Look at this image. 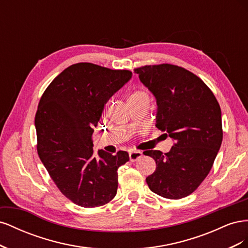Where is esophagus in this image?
<instances>
[{
	"label": "esophagus",
	"instance_id": "esophagus-1",
	"mask_svg": "<svg viewBox=\"0 0 248 248\" xmlns=\"http://www.w3.org/2000/svg\"><path fill=\"white\" fill-rule=\"evenodd\" d=\"M141 156H142V154L140 151H130L129 152V159L132 162L139 160Z\"/></svg>",
	"mask_w": 248,
	"mask_h": 248
}]
</instances>
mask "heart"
I'll return each instance as SVG.
<instances>
[{
  "label": "heart",
  "instance_id": "b5f03b06",
  "mask_svg": "<svg viewBox=\"0 0 248 248\" xmlns=\"http://www.w3.org/2000/svg\"><path fill=\"white\" fill-rule=\"evenodd\" d=\"M144 96H148V94L145 91H141V90H137V91L132 92L129 95L128 102L133 101V100H136V99H139V98H140V97H144Z\"/></svg>",
  "mask_w": 248,
  "mask_h": 248
}]
</instances>
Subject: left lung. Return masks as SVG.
Instances as JSON below:
<instances>
[{
  "mask_svg": "<svg viewBox=\"0 0 248 248\" xmlns=\"http://www.w3.org/2000/svg\"><path fill=\"white\" fill-rule=\"evenodd\" d=\"M134 72L156 98V127L175 140L169 153L144 152L156 162L146 182L162 198H185L208 176L221 146L219 103L205 82L183 67L146 65Z\"/></svg>",
  "mask_w": 248,
  "mask_h": 248,
  "instance_id": "8db88e82",
  "label": "left lung"
}]
</instances>
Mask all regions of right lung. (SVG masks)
<instances>
[{"instance_id": "add662e5", "label": "right lung", "mask_w": 248, "mask_h": 248, "mask_svg": "<svg viewBox=\"0 0 248 248\" xmlns=\"http://www.w3.org/2000/svg\"><path fill=\"white\" fill-rule=\"evenodd\" d=\"M129 70L92 63L67 67L42 94L35 116L37 152L59 190L76 205L108 204L128 153H93L92 136L104 106L131 78Z\"/></svg>"}]
</instances>
